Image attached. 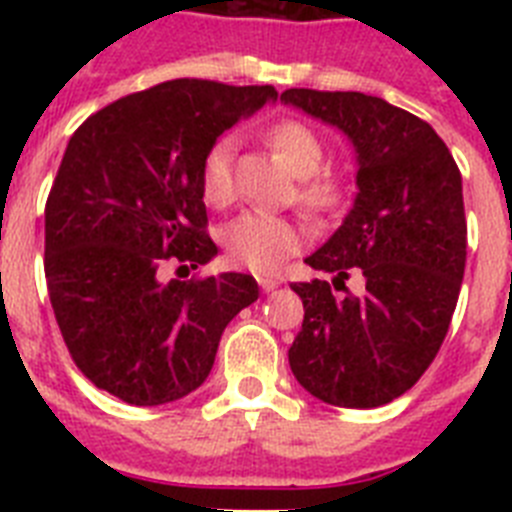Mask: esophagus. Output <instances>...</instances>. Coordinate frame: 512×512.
<instances>
[{
  "label": "esophagus",
  "mask_w": 512,
  "mask_h": 512,
  "mask_svg": "<svg viewBox=\"0 0 512 512\" xmlns=\"http://www.w3.org/2000/svg\"><path fill=\"white\" fill-rule=\"evenodd\" d=\"M279 284H282V282H279L277 277H266V274H264V277H259V287L264 289V292H271V289H277Z\"/></svg>",
  "instance_id": "34e87169"
}]
</instances>
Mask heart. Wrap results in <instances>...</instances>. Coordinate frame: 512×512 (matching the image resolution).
<instances>
[{"label": "heart", "mask_w": 512, "mask_h": 512, "mask_svg": "<svg viewBox=\"0 0 512 512\" xmlns=\"http://www.w3.org/2000/svg\"><path fill=\"white\" fill-rule=\"evenodd\" d=\"M266 140L282 158V164L300 176L295 197L302 210L312 217L336 215L346 202V189L336 176L320 174L325 164V146L320 135L307 128L305 122L282 120L266 133ZM233 148V138L223 135L202 158L200 192L207 205L228 207L233 202ZM220 241L230 264L269 274L300 251L302 228L282 215L243 212L225 225Z\"/></svg>", "instance_id": "1"}]
</instances>
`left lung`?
<instances>
[{"mask_svg":"<svg viewBox=\"0 0 512 512\" xmlns=\"http://www.w3.org/2000/svg\"><path fill=\"white\" fill-rule=\"evenodd\" d=\"M282 102L341 128L359 153L354 207L305 259L333 284H292L305 320L289 366L328 405L379 408L423 377L449 333L467 264L459 166L428 122L379 97L287 89ZM354 268L359 296L345 287Z\"/></svg>","mask_w":512,"mask_h":512,"instance_id":"obj_1","label":"left lung"}]
</instances>
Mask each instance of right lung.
<instances>
[{"instance_id":"add662e5","label":"right lung","mask_w":512,"mask_h":512,"mask_svg":"<svg viewBox=\"0 0 512 512\" xmlns=\"http://www.w3.org/2000/svg\"><path fill=\"white\" fill-rule=\"evenodd\" d=\"M274 87L174 79L107 104L71 135L45 202V282L79 372L128 405L197 390L225 325L251 302V274L164 282L205 266L202 158Z\"/></svg>"}]
</instances>
